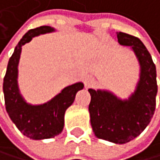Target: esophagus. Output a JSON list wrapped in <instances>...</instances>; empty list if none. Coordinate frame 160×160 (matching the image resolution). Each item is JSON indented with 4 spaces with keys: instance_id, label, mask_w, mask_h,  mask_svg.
Masks as SVG:
<instances>
[{
    "instance_id": "esophagus-1",
    "label": "esophagus",
    "mask_w": 160,
    "mask_h": 160,
    "mask_svg": "<svg viewBox=\"0 0 160 160\" xmlns=\"http://www.w3.org/2000/svg\"><path fill=\"white\" fill-rule=\"evenodd\" d=\"M83 82H84V85L87 88L90 87V85L94 82V78H92L91 76H88V77H85L84 79H83Z\"/></svg>"
}]
</instances>
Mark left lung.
Here are the masks:
<instances>
[{"label":"left lung","mask_w":160,"mask_h":160,"mask_svg":"<svg viewBox=\"0 0 160 160\" xmlns=\"http://www.w3.org/2000/svg\"><path fill=\"white\" fill-rule=\"evenodd\" d=\"M118 42L130 46L139 61L141 72L136 90L122 100L108 90L88 91L90 124L98 139L126 143L137 138L151 122L155 110L158 93L156 69L149 52L142 41L132 35L117 32Z\"/></svg>","instance_id":"left-lung-1"}]
</instances>
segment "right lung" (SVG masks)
<instances>
[{
    "label": "right lung",
    "mask_w": 160,
    "mask_h": 160,
    "mask_svg": "<svg viewBox=\"0 0 160 160\" xmlns=\"http://www.w3.org/2000/svg\"><path fill=\"white\" fill-rule=\"evenodd\" d=\"M53 31L55 29L47 25L27 31L9 58L4 78L2 89L7 112L20 132L32 140L51 139L61 134L66 110L72 104L77 92L83 88L82 82L73 83L65 88L50 101L40 105L28 104L21 96L18 84L21 47L35 36Z\"/></svg>",
    "instance_id": "right-lung-1"
}]
</instances>
